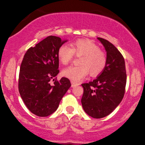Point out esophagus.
<instances>
[{
    "mask_svg": "<svg viewBox=\"0 0 145 145\" xmlns=\"http://www.w3.org/2000/svg\"><path fill=\"white\" fill-rule=\"evenodd\" d=\"M71 87H74V86H77L78 85V83L74 81H71Z\"/></svg>",
    "mask_w": 145,
    "mask_h": 145,
    "instance_id": "esophagus-1",
    "label": "esophagus"
}]
</instances>
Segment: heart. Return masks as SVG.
Instances as JSON below:
<instances>
[{
	"mask_svg": "<svg viewBox=\"0 0 145 145\" xmlns=\"http://www.w3.org/2000/svg\"><path fill=\"white\" fill-rule=\"evenodd\" d=\"M75 55L81 56L78 60L79 65L70 66L63 69L62 72L64 77L73 81H80L88 75L89 71L93 76L99 75L106 65V52L90 40H77L71 44V48L62 45L58 50L59 61L64 65L71 62Z\"/></svg>",
	"mask_w": 145,
	"mask_h": 145,
	"instance_id": "heart-1",
	"label": "heart"
}]
</instances>
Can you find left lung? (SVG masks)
I'll return each mask as SVG.
<instances>
[{"instance_id": "obj_1", "label": "left lung", "mask_w": 145, "mask_h": 145, "mask_svg": "<svg viewBox=\"0 0 145 145\" xmlns=\"http://www.w3.org/2000/svg\"><path fill=\"white\" fill-rule=\"evenodd\" d=\"M106 51L107 62L96 79L83 83L81 104L85 112L91 117L101 118L110 114L123 98L127 75L122 54L112 43L97 38Z\"/></svg>"}]
</instances>
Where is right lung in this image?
<instances>
[{"mask_svg":"<svg viewBox=\"0 0 145 145\" xmlns=\"http://www.w3.org/2000/svg\"><path fill=\"white\" fill-rule=\"evenodd\" d=\"M64 42L59 37L48 36L27 50L21 63L19 92L28 109L38 116L54 113L71 87L69 78L58 81L56 77L59 72L58 50Z\"/></svg>","mask_w":145,"mask_h":145,"instance_id":"right-lung-1","label":"right lung"}]
</instances>
